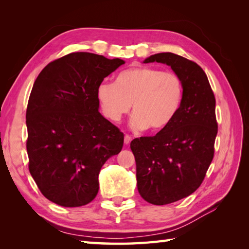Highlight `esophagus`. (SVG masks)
Here are the masks:
<instances>
[{"label": "esophagus", "mask_w": 249, "mask_h": 249, "mask_svg": "<svg viewBox=\"0 0 249 249\" xmlns=\"http://www.w3.org/2000/svg\"><path fill=\"white\" fill-rule=\"evenodd\" d=\"M131 137L129 136V135H125V138H124V143L125 144H129L130 143V141H131Z\"/></svg>", "instance_id": "obj_1"}]
</instances>
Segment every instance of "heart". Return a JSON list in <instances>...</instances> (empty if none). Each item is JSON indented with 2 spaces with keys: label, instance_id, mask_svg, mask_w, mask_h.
I'll return each mask as SVG.
<instances>
[{
  "label": "heart",
  "instance_id": "obj_1",
  "mask_svg": "<svg viewBox=\"0 0 249 249\" xmlns=\"http://www.w3.org/2000/svg\"><path fill=\"white\" fill-rule=\"evenodd\" d=\"M182 78L154 67H134L121 71L115 82L100 83L97 98L104 114L119 122L133 106L131 126L158 133L166 129L181 108Z\"/></svg>",
  "mask_w": 249,
  "mask_h": 249
}]
</instances>
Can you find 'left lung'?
I'll return each instance as SVG.
<instances>
[{
    "mask_svg": "<svg viewBox=\"0 0 249 249\" xmlns=\"http://www.w3.org/2000/svg\"><path fill=\"white\" fill-rule=\"evenodd\" d=\"M162 63L182 78L178 112L166 129L130 143L137 167V186L149 203L176 202L197 190L213 160L218 125L215 96L204 71L181 55L162 52L143 63Z\"/></svg>",
    "mask_w": 249,
    "mask_h": 249,
    "instance_id": "8db88e82",
    "label": "left lung"
}]
</instances>
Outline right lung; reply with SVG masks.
Segmentation results:
<instances>
[{
    "instance_id": "obj_1",
    "label": "right lung",
    "mask_w": 249,
    "mask_h": 249,
    "mask_svg": "<svg viewBox=\"0 0 249 249\" xmlns=\"http://www.w3.org/2000/svg\"><path fill=\"white\" fill-rule=\"evenodd\" d=\"M124 63L72 52L36 78L26 108L29 170L52 202L67 208L91 202L100 169L123 147V133L98 112L97 88Z\"/></svg>"
}]
</instances>
